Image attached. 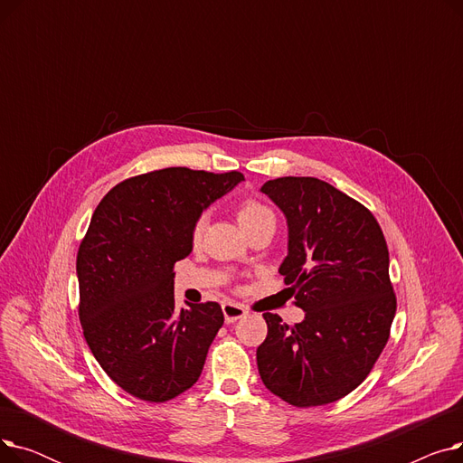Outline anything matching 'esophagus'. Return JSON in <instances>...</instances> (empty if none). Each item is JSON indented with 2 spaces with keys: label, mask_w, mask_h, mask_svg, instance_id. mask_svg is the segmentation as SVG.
Here are the masks:
<instances>
[{
  "label": "esophagus",
  "mask_w": 463,
  "mask_h": 463,
  "mask_svg": "<svg viewBox=\"0 0 463 463\" xmlns=\"http://www.w3.org/2000/svg\"><path fill=\"white\" fill-rule=\"evenodd\" d=\"M246 313H248V311H246V307H244V306L232 304V302L223 304V315H225V321H227V323H236L238 319L244 317Z\"/></svg>",
  "instance_id": "esophagus-1"
}]
</instances>
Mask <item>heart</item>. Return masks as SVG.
Returning <instances> with one entry per match:
<instances>
[{"label":"heart","instance_id":"heart-1","mask_svg":"<svg viewBox=\"0 0 463 463\" xmlns=\"http://www.w3.org/2000/svg\"><path fill=\"white\" fill-rule=\"evenodd\" d=\"M236 219L240 227L246 231H250L251 227L259 225V223H264V222H274V215L272 212L266 208L264 204H260L259 201L255 199H246L244 203H240V206L236 208ZM203 231H204V217H201L197 223H194L193 227V241H199L201 236H203Z\"/></svg>","mask_w":463,"mask_h":463}]
</instances>
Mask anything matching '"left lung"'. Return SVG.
<instances>
[{
    "instance_id": "obj_1",
    "label": "left lung",
    "mask_w": 463,
    "mask_h": 463,
    "mask_svg": "<svg viewBox=\"0 0 463 463\" xmlns=\"http://www.w3.org/2000/svg\"><path fill=\"white\" fill-rule=\"evenodd\" d=\"M283 210L288 255L279 266L302 323L262 313L269 334L257 349L264 386L295 407L326 405L370 375L396 315L388 248L373 213L309 176L266 182Z\"/></svg>"
}]
</instances>
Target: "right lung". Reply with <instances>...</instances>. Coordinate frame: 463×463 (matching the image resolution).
Returning <instances> with one entry per match:
<instances>
[{"mask_svg":"<svg viewBox=\"0 0 463 463\" xmlns=\"http://www.w3.org/2000/svg\"><path fill=\"white\" fill-rule=\"evenodd\" d=\"M241 180L238 170H152L114 185L91 215L77 255L80 325L105 373L142 402L173 400L203 373L223 311H176L173 270L203 210Z\"/></svg>","mask_w":463,"mask_h":463,"instance_id":"add662e5","label":"right lung"}]
</instances>
